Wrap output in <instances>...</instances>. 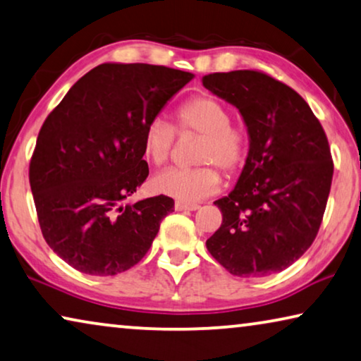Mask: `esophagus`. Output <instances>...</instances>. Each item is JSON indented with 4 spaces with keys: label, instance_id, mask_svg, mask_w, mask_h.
I'll return each instance as SVG.
<instances>
[{
    "label": "esophagus",
    "instance_id": "1",
    "mask_svg": "<svg viewBox=\"0 0 361 361\" xmlns=\"http://www.w3.org/2000/svg\"><path fill=\"white\" fill-rule=\"evenodd\" d=\"M176 211H197V204H188V202H175Z\"/></svg>",
    "mask_w": 361,
    "mask_h": 361
}]
</instances>
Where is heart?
<instances>
[{"mask_svg": "<svg viewBox=\"0 0 361 361\" xmlns=\"http://www.w3.org/2000/svg\"><path fill=\"white\" fill-rule=\"evenodd\" d=\"M176 133L201 134L192 169H166L155 176V191L196 202L214 195L222 185L217 164L225 173L235 175L243 169L250 155V133L243 123L232 121V111L222 100L211 95H196L175 110V126L160 118L147 123L142 136V152L150 164L160 166L170 160Z\"/></svg>", "mask_w": 361, "mask_h": 361, "instance_id": "b5f03b06", "label": "heart"}]
</instances>
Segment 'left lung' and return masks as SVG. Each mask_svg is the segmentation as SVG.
Instances as JSON below:
<instances>
[{
    "mask_svg": "<svg viewBox=\"0 0 361 361\" xmlns=\"http://www.w3.org/2000/svg\"><path fill=\"white\" fill-rule=\"evenodd\" d=\"M204 87L240 110L250 155L235 190L214 204L222 225L206 246L238 277L292 266L319 232L334 162L327 136L303 97L256 69L212 73Z\"/></svg>",
    "mask_w": 361,
    "mask_h": 361,
    "instance_id": "left-lung-1",
    "label": "left lung"
}]
</instances>
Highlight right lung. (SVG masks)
I'll return each mask as SVG.
<instances>
[{"label":"right lung","instance_id":"right-lung-1","mask_svg":"<svg viewBox=\"0 0 361 361\" xmlns=\"http://www.w3.org/2000/svg\"><path fill=\"white\" fill-rule=\"evenodd\" d=\"M195 74L155 64L105 63L69 89L40 128L30 190L48 246L79 272L115 276L146 256L169 196L123 204L149 175L147 123Z\"/></svg>","mask_w":361,"mask_h":361}]
</instances>
